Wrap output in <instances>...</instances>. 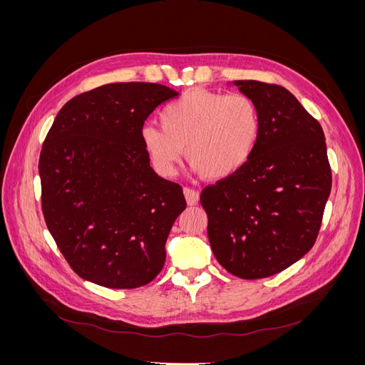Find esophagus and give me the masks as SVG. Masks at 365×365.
<instances>
[{
  "label": "esophagus",
  "mask_w": 365,
  "mask_h": 365,
  "mask_svg": "<svg viewBox=\"0 0 365 365\" xmlns=\"http://www.w3.org/2000/svg\"><path fill=\"white\" fill-rule=\"evenodd\" d=\"M182 192H184L185 201H187V204H189V205H196L197 201H200V193H197L196 190L189 189V187H184Z\"/></svg>",
  "instance_id": "34e87169"
}]
</instances>
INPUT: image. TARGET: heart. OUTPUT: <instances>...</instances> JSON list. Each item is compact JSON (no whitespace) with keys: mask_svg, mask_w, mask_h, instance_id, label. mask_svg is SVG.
Returning a JSON list of instances; mask_svg holds the SVG:
<instances>
[{"mask_svg":"<svg viewBox=\"0 0 365 365\" xmlns=\"http://www.w3.org/2000/svg\"><path fill=\"white\" fill-rule=\"evenodd\" d=\"M161 126L146 123L141 145L160 175L176 172L184 150L195 172L220 181L236 175L256 152L263 121L257 103L245 94L196 88L161 111Z\"/></svg>","mask_w":365,"mask_h":365,"instance_id":"1","label":"heart"}]
</instances>
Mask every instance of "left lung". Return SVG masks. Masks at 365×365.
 Listing matches in <instances>:
<instances>
[{
	"label": "left lung",
	"instance_id": "8db88e82",
	"mask_svg": "<svg viewBox=\"0 0 365 365\" xmlns=\"http://www.w3.org/2000/svg\"><path fill=\"white\" fill-rule=\"evenodd\" d=\"M228 85L257 103L262 138L244 169L205 187L201 204L216 260L236 277L263 279L314 247L332 173L324 132L292 93L257 81Z\"/></svg>",
	"mask_w": 365,
	"mask_h": 365
}]
</instances>
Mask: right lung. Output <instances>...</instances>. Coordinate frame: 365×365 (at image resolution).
Listing matches in <instances>:
<instances>
[{"label":"right lung","instance_id":"right-lung-1","mask_svg":"<svg viewBox=\"0 0 365 365\" xmlns=\"http://www.w3.org/2000/svg\"><path fill=\"white\" fill-rule=\"evenodd\" d=\"M178 96L160 83H108L73 97L54 118L39 157L42 212L82 279L132 289L161 271L185 200L150 168L140 130Z\"/></svg>","mask_w":365,"mask_h":365}]
</instances>
